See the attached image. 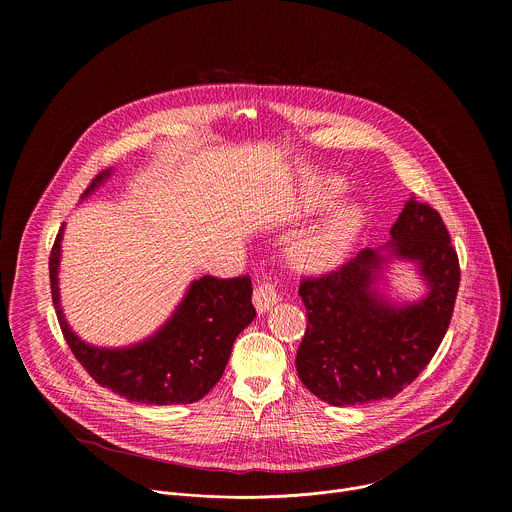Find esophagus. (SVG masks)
Returning <instances> with one entry per match:
<instances>
[{"label": "esophagus", "instance_id": "34e87169", "mask_svg": "<svg viewBox=\"0 0 512 512\" xmlns=\"http://www.w3.org/2000/svg\"><path fill=\"white\" fill-rule=\"evenodd\" d=\"M279 300H281L279 298V291H277V287L273 283H261L255 289V294H253V304H255L259 314L269 312Z\"/></svg>", "mask_w": 512, "mask_h": 512}]
</instances>
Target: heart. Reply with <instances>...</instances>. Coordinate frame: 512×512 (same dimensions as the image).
<instances>
[{"label": "heart", "mask_w": 512, "mask_h": 512, "mask_svg": "<svg viewBox=\"0 0 512 512\" xmlns=\"http://www.w3.org/2000/svg\"><path fill=\"white\" fill-rule=\"evenodd\" d=\"M340 182H326L328 194H338ZM362 227V208L356 202H346L332 210L324 221L298 237L289 247V257L298 267L324 271L334 267Z\"/></svg>", "instance_id": "b5f03b06"}]
</instances>
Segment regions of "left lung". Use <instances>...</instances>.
Returning a JSON list of instances; mask_svg holds the SVG:
<instances>
[{"mask_svg": "<svg viewBox=\"0 0 512 512\" xmlns=\"http://www.w3.org/2000/svg\"><path fill=\"white\" fill-rule=\"evenodd\" d=\"M389 233L385 247L362 249L300 285L308 328L296 369L334 407L393 399L427 367L452 320L460 263L442 216L409 198ZM397 260L411 262L426 283L415 303H393L378 287Z\"/></svg>", "mask_w": 512, "mask_h": 512, "instance_id": "left-lung-1", "label": "left lung"}]
</instances>
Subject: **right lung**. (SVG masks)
Segmentation results:
<instances>
[{"label": "right lung", "instance_id": "right-lung-1", "mask_svg": "<svg viewBox=\"0 0 512 512\" xmlns=\"http://www.w3.org/2000/svg\"><path fill=\"white\" fill-rule=\"evenodd\" d=\"M101 172L81 196L93 194L109 176ZM64 225L50 253V287L58 324L72 354L87 373L127 401L148 405L194 403L223 377L235 338L253 322L251 277L194 279L174 314L152 336L131 346L103 348L81 340L60 306L58 269Z\"/></svg>", "mask_w": 512, "mask_h": 512}]
</instances>
